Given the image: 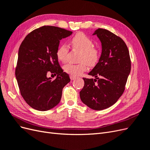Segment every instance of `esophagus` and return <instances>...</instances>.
Masks as SVG:
<instances>
[{"label":"esophagus","instance_id":"34e87169","mask_svg":"<svg viewBox=\"0 0 150 150\" xmlns=\"http://www.w3.org/2000/svg\"><path fill=\"white\" fill-rule=\"evenodd\" d=\"M70 79H71V80H74V79H76V77H75V76H70Z\"/></svg>","mask_w":150,"mask_h":150}]
</instances>
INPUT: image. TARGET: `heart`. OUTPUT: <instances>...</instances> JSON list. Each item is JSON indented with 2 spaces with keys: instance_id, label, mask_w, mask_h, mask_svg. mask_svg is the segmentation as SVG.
I'll return each mask as SVG.
<instances>
[{
  "instance_id": "b5f03b06",
  "label": "heart",
  "mask_w": 150,
  "mask_h": 150,
  "mask_svg": "<svg viewBox=\"0 0 150 150\" xmlns=\"http://www.w3.org/2000/svg\"><path fill=\"white\" fill-rule=\"evenodd\" d=\"M71 44L74 49L81 52L79 61L81 63L74 64L69 63L64 67V70L66 73L73 76L81 75L86 70V63L89 66L96 64L99 61V53L96 49L93 47V40L83 33L76 34L71 40ZM69 47L66 44H61L57 49L56 56L59 61L66 62L67 60Z\"/></svg>"
}]
</instances>
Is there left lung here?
I'll use <instances>...</instances> for the list:
<instances>
[{
    "label": "left lung",
    "instance_id": "1",
    "mask_svg": "<svg viewBox=\"0 0 150 150\" xmlns=\"http://www.w3.org/2000/svg\"><path fill=\"white\" fill-rule=\"evenodd\" d=\"M96 35L101 43L98 62L88 74L94 79L83 78L84 86L80 98L94 110H103L113 105L125 91L131 71L128 49L121 38L111 32L98 29Z\"/></svg>",
    "mask_w": 150,
    "mask_h": 150
}]
</instances>
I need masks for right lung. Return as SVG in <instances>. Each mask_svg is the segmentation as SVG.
Wrapping results in <instances>:
<instances>
[{
  "instance_id": "add662e5",
  "label": "right lung",
  "mask_w": 150,
  "mask_h": 150,
  "mask_svg": "<svg viewBox=\"0 0 150 150\" xmlns=\"http://www.w3.org/2000/svg\"><path fill=\"white\" fill-rule=\"evenodd\" d=\"M72 32L54 26H43L32 31L21 43L16 77L22 96L36 110H51L59 103L62 89L70 82L56 56L60 40ZM57 76L54 80L47 76Z\"/></svg>"
}]
</instances>
